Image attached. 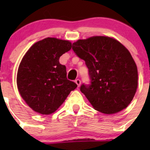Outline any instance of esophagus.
Segmentation results:
<instances>
[{
	"label": "esophagus",
	"instance_id": "1",
	"mask_svg": "<svg viewBox=\"0 0 150 150\" xmlns=\"http://www.w3.org/2000/svg\"><path fill=\"white\" fill-rule=\"evenodd\" d=\"M75 83L78 85V87H79V86H81V80H80V79H76V80H75Z\"/></svg>",
	"mask_w": 150,
	"mask_h": 150
}]
</instances>
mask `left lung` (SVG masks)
<instances>
[{"mask_svg":"<svg viewBox=\"0 0 150 150\" xmlns=\"http://www.w3.org/2000/svg\"><path fill=\"white\" fill-rule=\"evenodd\" d=\"M72 50L88 69L91 83L81 85V91L93 108L104 114L126 108L138 85L137 67L128 50L107 36L78 40Z\"/></svg>","mask_w":150,"mask_h":150,"instance_id":"left-lung-1","label":"left lung"}]
</instances>
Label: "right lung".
<instances>
[{
    "mask_svg": "<svg viewBox=\"0 0 150 150\" xmlns=\"http://www.w3.org/2000/svg\"><path fill=\"white\" fill-rule=\"evenodd\" d=\"M68 40L46 38L30 47L18 68L19 93L30 108L42 115L54 112L77 84L67 78L66 67L59 63L71 49Z\"/></svg>",
    "mask_w": 150,
    "mask_h": 150,
    "instance_id": "1",
    "label": "right lung"
}]
</instances>
